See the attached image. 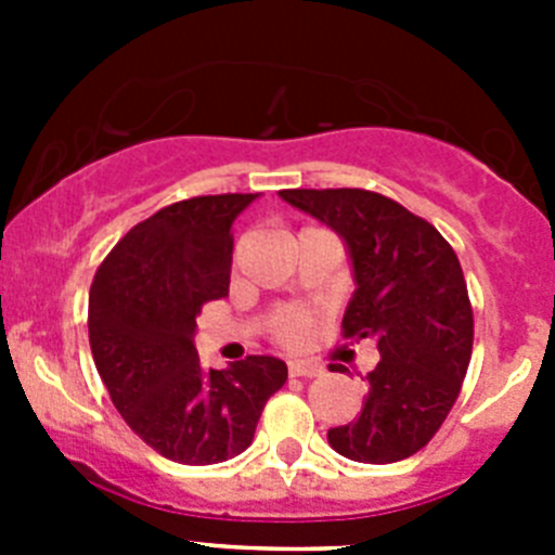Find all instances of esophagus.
<instances>
[{
  "label": "esophagus",
  "mask_w": 555,
  "mask_h": 555,
  "mask_svg": "<svg viewBox=\"0 0 555 555\" xmlns=\"http://www.w3.org/2000/svg\"><path fill=\"white\" fill-rule=\"evenodd\" d=\"M288 372L292 377H320L325 366L313 364V361H288Z\"/></svg>",
  "instance_id": "esophagus-1"
}]
</instances>
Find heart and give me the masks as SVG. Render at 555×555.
Segmentation results:
<instances>
[{"mask_svg": "<svg viewBox=\"0 0 555 555\" xmlns=\"http://www.w3.org/2000/svg\"><path fill=\"white\" fill-rule=\"evenodd\" d=\"M311 313L302 311V308H283L278 311L272 322V331L278 336V341H283L286 347H300L308 338L311 331Z\"/></svg>", "mask_w": 555, "mask_h": 555, "instance_id": "heart-1", "label": "heart"}]
</instances>
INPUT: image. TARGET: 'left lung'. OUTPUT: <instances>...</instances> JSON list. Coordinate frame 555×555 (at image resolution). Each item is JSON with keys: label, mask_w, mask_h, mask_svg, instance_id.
<instances>
[{"label": "left lung", "mask_w": 555, "mask_h": 555, "mask_svg": "<svg viewBox=\"0 0 555 555\" xmlns=\"http://www.w3.org/2000/svg\"><path fill=\"white\" fill-rule=\"evenodd\" d=\"M281 199L345 242L356 292L341 327L380 352L366 372V403L352 423L327 430V442L364 464L409 459L450 414L473 356V308L459 258L434 224L384 194L288 189Z\"/></svg>", "instance_id": "left-lung-1"}]
</instances>
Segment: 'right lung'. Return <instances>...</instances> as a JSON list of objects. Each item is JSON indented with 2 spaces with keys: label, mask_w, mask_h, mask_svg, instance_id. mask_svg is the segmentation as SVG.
Masks as SVG:
<instances>
[{
  "label": "right lung",
  "mask_w": 555,
  "mask_h": 555,
  "mask_svg": "<svg viewBox=\"0 0 555 555\" xmlns=\"http://www.w3.org/2000/svg\"><path fill=\"white\" fill-rule=\"evenodd\" d=\"M258 197H194L152 214L111 249L88 294V338L113 405L152 450L191 467L247 450L288 377L274 356L205 370L194 347L203 306L228 294L230 228Z\"/></svg>",
  "instance_id": "add662e5"
}]
</instances>
